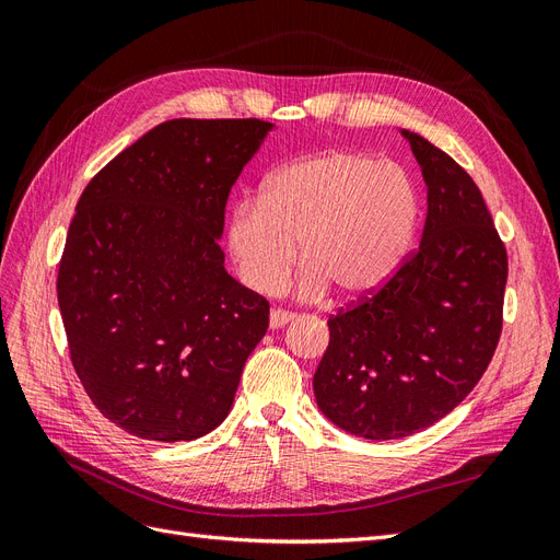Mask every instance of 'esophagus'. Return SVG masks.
Masks as SVG:
<instances>
[{
	"label": "esophagus",
	"mask_w": 560,
	"mask_h": 560,
	"mask_svg": "<svg viewBox=\"0 0 560 560\" xmlns=\"http://www.w3.org/2000/svg\"><path fill=\"white\" fill-rule=\"evenodd\" d=\"M294 317H296V315L290 313V311H280V308L270 311V317H268L270 329H280V327H284V325H290V322H292Z\"/></svg>",
	"instance_id": "1"
}]
</instances>
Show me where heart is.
<instances>
[{"instance_id": "heart-1", "label": "heart", "mask_w": 560, "mask_h": 560, "mask_svg": "<svg viewBox=\"0 0 560 560\" xmlns=\"http://www.w3.org/2000/svg\"><path fill=\"white\" fill-rule=\"evenodd\" d=\"M418 194L401 165L331 149L280 167L261 200L229 214L226 245L241 280L270 292L301 259V292L334 287L346 301L376 294L399 270L418 224Z\"/></svg>"}]
</instances>
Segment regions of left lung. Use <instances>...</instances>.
Returning <instances> with one entry per match:
<instances>
[{"instance_id": "8db88e82", "label": "left lung", "mask_w": 560, "mask_h": 560, "mask_svg": "<svg viewBox=\"0 0 560 560\" xmlns=\"http://www.w3.org/2000/svg\"><path fill=\"white\" fill-rule=\"evenodd\" d=\"M428 186L418 249L385 287L329 317L313 389L348 434L387 442L434 425L479 383L502 331L506 252L474 179L418 132Z\"/></svg>"}]
</instances>
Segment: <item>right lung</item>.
<instances>
[{
	"instance_id": "1",
	"label": "right lung",
	"mask_w": 560,
	"mask_h": 560,
	"mask_svg": "<svg viewBox=\"0 0 560 560\" xmlns=\"http://www.w3.org/2000/svg\"><path fill=\"white\" fill-rule=\"evenodd\" d=\"M273 128L173 118L77 202L58 306L83 389L128 434L191 442L231 411L268 301L226 273L219 238L231 186Z\"/></svg>"
}]
</instances>
